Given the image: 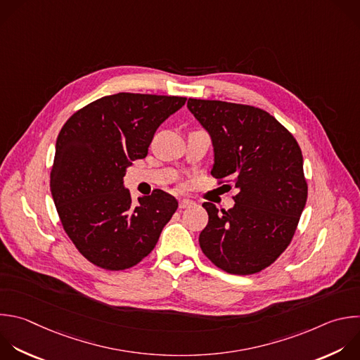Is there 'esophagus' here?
<instances>
[{
	"mask_svg": "<svg viewBox=\"0 0 360 360\" xmlns=\"http://www.w3.org/2000/svg\"><path fill=\"white\" fill-rule=\"evenodd\" d=\"M195 206V202L191 200V199H181L179 200V207L181 209H188V207H192Z\"/></svg>",
	"mask_w": 360,
	"mask_h": 360,
	"instance_id": "obj_1",
	"label": "esophagus"
}]
</instances>
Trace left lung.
Returning a JSON list of instances; mask_svg holds the SVG:
<instances>
[{"instance_id": "left-lung-1", "label": "left lung", "mask_w": 360, "mask_h": 360, "mask_svg": "<svg viewBox=\"0 0 360 360\" xmlns=\"http://www.w3.org/2000/svg\"><path fill=\"white\" fill-rule=\"evenodd\" d=\"M214 148L210 171L236 188L229 210L213 203L199 234L203 255L230 274L249 276L273 264L291 243L308 198L301 148L267 111L220 100H188Z\"/></svg>"}]
</instances>
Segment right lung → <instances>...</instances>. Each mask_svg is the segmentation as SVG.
Returning <instances> with one entry per match:
<instances>
[{
    "label": "right lung",
    "instance_id": "1",
    "mask_svg": "<svg viewBox=\"0 0 360 360\" xmlns=\"http://www.w3.org/2000/svg\"><path fill=\"white\" fill-rule=\"evenodd\" d=\"M185 101L117 93L91 101L63 124L51 192L63 230L94 266L120 271L139 264L178 209V200L161 189L133 205L123 178L134 160L147 157L157 129Z\"/></svg>",
    "mask_w": 360,
    "mask_h": 360
}]
</instances>
